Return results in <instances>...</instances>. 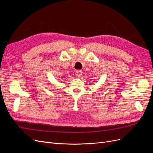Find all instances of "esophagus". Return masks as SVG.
I'll return each instance as SVG.
<instances>
[{
    "mask_svg": "<svg viewBox=\"0 0 153 153\" xmlns=\"http://www.w3.org/2000/svg\"><path fill=\"white\" fill-rule=\"evenodd\" d=\"M75 75H76V76H78V77H80V76L82 75V71H80V70H77V71H76Z\"/></svg>",
    "mask_w": 153,
    "mask_h": 153,
    "instance_id": "34e87169",
    "label": "esophagus"
}]
</instances>
